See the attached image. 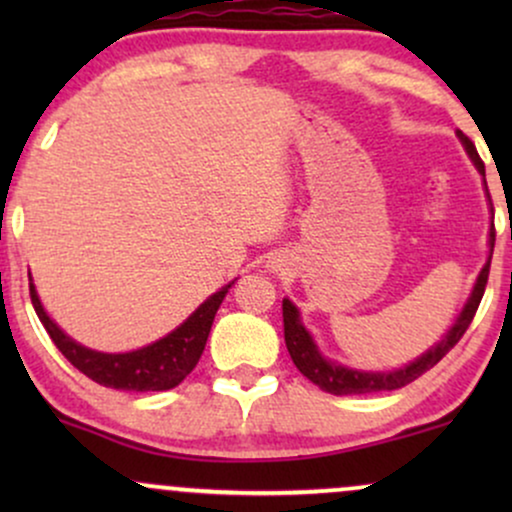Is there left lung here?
<instances>
[{
    "label": "left lung",
    "instance_id": "8db88e82",
    "mask_svg": "<svg viewBox=\"0 0 512 512\" xmlns=\"http://www.w3.org/2000/svg\"><path fill=\"white\" fill-rule=\"evenodd\" d=\"M457 137H460V142L464 149H467V154L472 158L474 166H477L479 173L484 175V161H481L477 154V146H474V142L467 137V134L457 132ZM484 185H486V178H484ZM489 243H491V255H493V243H496V236H493V233L489 236ZM491 255H489V262L484 264V269H481L477 276V284H474L472 296H469V301L464 303L462 313L457 315L455 325L450 327L448 334H445L433 349H428L424 356L411 361L409 366L390 370V373H366V370L339 366V363H334L330 358L322 356L320 349H317L313 342V337H310V332L303 327L298 308L289 301V298H284V305H281V308H284V339L293 363H296V368L301 370L310 383H315L320 390L330 392V395H370V392H390L414 383V380L421 378L426 370L436 366L440 358L460 342L462 334L467 332V327L472 325L474 315H477V308L481 303V296H484L486 281H489Z\"/></svg>",
    "mask_w": 512,
    "mask_h": 512
}]
</instances>
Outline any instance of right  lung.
<instances>
[{"label":"right lung","mask_w":512,"mask_h":512,"mask_svg":"<svg viewBox=\"0 0 512 512\" xmlns=\"http://www.w3.org/2000/svg\"><path fill=\"white\" fill-rule=\"evenodd\" d=\"M231 284L223 286L214 296H209L195 313L182 322L178 330L166 334V337L158 339L154 344L144 346V349L127 351V354H103V351H93L76 344L72 337H67L50 320L33 284L31 301L57 349L62 351L64 358L74 368H79L88 378L96 380L98 385L113 387V390L161 392L180 385L192 373V368L197 366L199 356H202L204 346H207L211 322H214L216 310H219L221 301L226 298Z\"/></svg>","instance_id":"add662e5"}]
</instances>
